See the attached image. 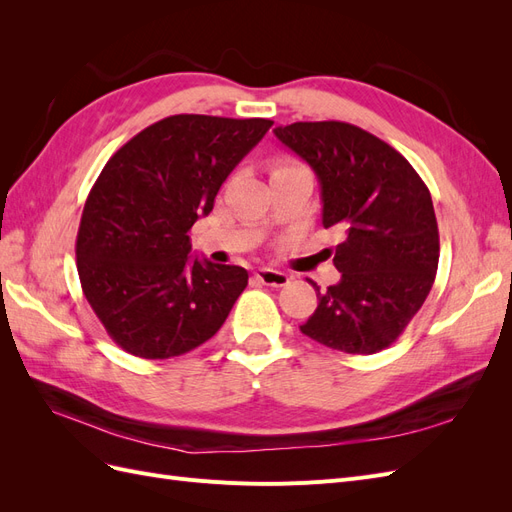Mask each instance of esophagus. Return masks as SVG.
<instances>
[{"mask_svg": "<svg viewBox=\"0 0 512 512\" xmlns=\"http://www.w3.org/2000/svg\"><path fill=\"white\" fill-rule=\"evenodd\" d=\"M256 280L262 282L265 286H273V288H282L288 284V275L284 271H277L271 267H262L256 273Z\"/></svg>", "mask_w": 512, "mask_h": 512, "instance_id": "34e87169", "label": "esophagus"}]
</instances>
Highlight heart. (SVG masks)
Returning a JSON list of instances; mask_svg holds the SVG:
<instances>
[{"label":"heart","mask_w":512,"mask_h":512,"mask_svg":"<svg viewBox=\"0 0 512 512\" xmlns=\"http://www.w3.org/2000/svg\"><path fill=\"white\" fill-rule=\"evenodd\" d=\"M294 166H299V164H292V162H277V164H275V168H273V173H282V170H288V168H294Z\"/></svg>","instance_id":"obj_1"}]
</instances>
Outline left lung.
<instances>
[{
	"label": "left lung",
	"mask_w": 512,
	"mask_h": 512,
	"mask_svg": "<svg viewBox=\"0 0 512 512\" xmlns=\"http://www.w3.org/2000/svg\"><path fill=\"white\" fill-rule=\"evenodd\" d=\"M318 177L322 224L344 230L333 265L342 280L318 290L301 324L314 342L376 354L404 333L436 280L440 235L431 194L412 164L346 121H297L273 130Z\"/></svg>",
	"instance_id": "1"
}]
</instances>
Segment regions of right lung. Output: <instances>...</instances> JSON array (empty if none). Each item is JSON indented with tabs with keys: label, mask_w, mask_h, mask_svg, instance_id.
<instances>
[{
	"label": "right lung",
	"mask_w": 512,
	"mask_h": 512,
	"mask_svg": "<svg viewBox=\"0 0 512 512\" xmlns=\"http://www.w3.org/2000/svg\"><path fill=\"white\" fill-rule=\"evenodd\" d=\"M271 119L173 115L151 123L106 162L76 235L85 299L113 342L170 359L220 331L247 271L190 258V228Z\"/></svg>",
	"instance_id": "1"
}]
</instances>
